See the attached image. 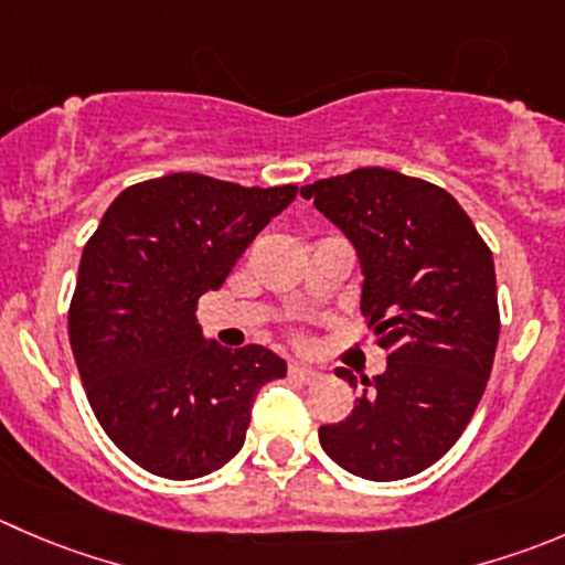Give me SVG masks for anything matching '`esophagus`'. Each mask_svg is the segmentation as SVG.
I'll return each instance as SVG.
<instances>
[{
    "label": "esophagus",
    "mask_w": 565,
    "mask_h": 565,
    "mask_svg": "<svg viewBox=\"0 0 565 565\" xmlns=\"http://www.w3.org/2000/svg\"><path fill=\"white\" fill-rule=\"evenodd\" d=\"M289 377H295V381L300 383H315L320 381V372L311 370V366H303V364H289Z\"/></svg>",
    "instance_id": "esophagus-1"
}]
</instances>
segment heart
Here are the masks:
<instances>
[{"instance_id":"b5f03b06","label":"heart","mask_w":565,"mask_h":565,"mask_svg":"<svg viewBox=\"0 0 565 565\" xmlns=\"http://www.w3.org/2000/svg\"><path fill=\"white\" fill-rule=\"evenodd\" d=\"M295 342H303V339H300V337H295Z\"/></svg>"}]
</instances>
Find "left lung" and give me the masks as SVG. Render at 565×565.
<instances>
[{"label":"left lung","instance_id":"1","mask_svg":"<svg viewBox=\"0 0 565 565\" xmlns=\"http://www.w3.org/2000/svg\"><path fill=\"white\" fill-rule=\"evenodd\" d=\"M355 245L361 315L386 353L361 377L348 419L320 445L364 480H403L439 461L472 419L500 339L494 256L439 184L386 168H355L300 188ZM337 375L355 386L353 372Z\"/></svg>","mask_w":565,"mask_h":565}]
</instances>
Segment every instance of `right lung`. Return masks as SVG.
Masks as SVG:
<instances>
[{"instance_id":"right-lung-1","label":"right lung","mask_w":565,"mask_h":565,"mask_svg":"<svg viewBox=\"0 0 565 565\" xmlns=\"http://www.w3.org/2000/svg\"><path fill=\"white\" fill-rule=\"evenodd\" d=\"M298 195L171 173L131 184L82 250L68 339L87 403L126 458L168 480L232 461L250 405L287 364L262 344L201 337L199 298Z\"/></svg>"}]
</instances>
